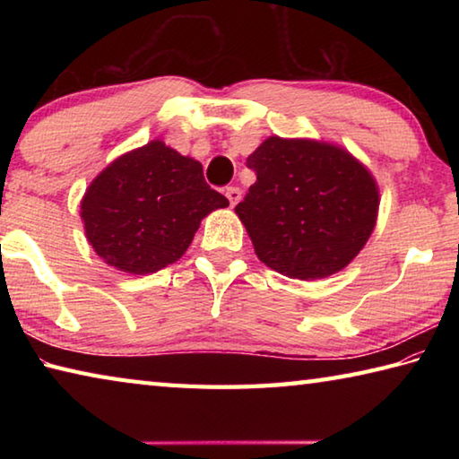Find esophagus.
I'll return each instance as SVG.
<instances>
[{
	"instance_id": "obj_1",
	"label": "esophagus",
	"mask_w": 459,
	"mask_h": 459,
	"mask_svg": "<svg viewBox=\"0 0 459 459\" xmlns=\"http://www.w3.org/2000/svg\"><path fill=\"white\" fill-rule=\"evenodd\" d=\"M227 198L230 202V206H235L240 202V198H243V192H240V188H237V186H230V188H227Z\"/></svg>"
}]
</instances>
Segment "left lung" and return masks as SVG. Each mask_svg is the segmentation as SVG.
Returning a JSON list of instances; mask_svg holds the SVG:
<instances>
[{
    "label": "left lung",
    "mask_w": 459,
    "mask_h": 459,
    "mask_svg": "<svg viewBox=\"0 0 459 459\" xmlns=\"http://www.w3.org/2000/svg\"><path fill=\"white\" fill-rule=\"evenodd\" d=\"M247 166L257 182L235 212L267 267L314 281L338 273L367 245L378 216V186L344 147L271 135Z\"/></svg>",
    "instance_id": "left-lung-1"
}]
</instances>
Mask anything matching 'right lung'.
Listing matches in <instances>:
<instances>
[{
	"label": "right lung",
	"instance_id": "obj_1",
	"mask_svg": "<svg viewBox=\"0 0 459 459\" xmlns=\"http://www.w3.org/2000/svg\"><path fill=\"white\" fill-rule=\"evenodd\" d=\"M227 206L204 182L200 161L153 139L119 155L89 184L81 219L107 265L147 275L180 259L202 219Z\"/></svg>",
	"mask_w": 459,
	"mask_h": 459
}]
</instances>
